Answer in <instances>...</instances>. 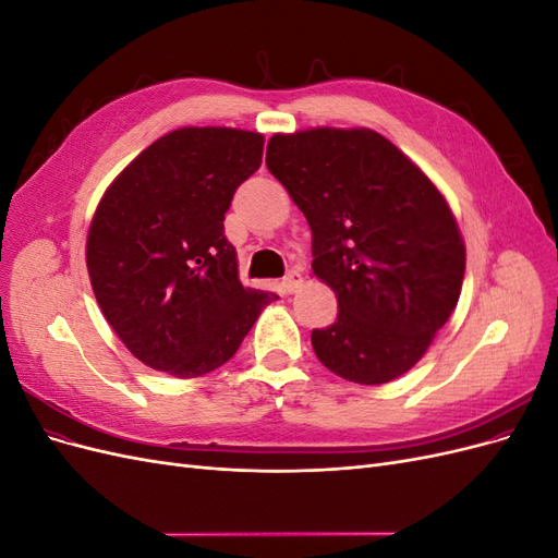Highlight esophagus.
Here are the masks:
<instances>
[{"label":"esophagus","instance_id":"1","mask_svg":"<svg viewBox=\"0 0 558 558\" xmlns=\"http://www.w3.org/2000/svg\"><path fill=\"white\" fill-rule=\"evenodd\" d=\"M300 283H302V275L298 272V269H291V272L286 275L283 281H281V293H283V295L295 293V291L300 289Z\"/></svg>","mask_w":558,"mask_h":558}]
</instances>
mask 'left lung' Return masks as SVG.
Segmentation results:
<instances>
[{"label": "left lung", "mask_w": 558, "mask_h": 558, "mask_svg": "<svg viewBox=\"0 0 558 558\" xmlns=\"http://www.w3.org/2000/svg\"><path fill=\"white\" fill-rule=\"evenodd\" d=\"M265 162L305 214L312 269L340 307L312 330L316 359L353 384L398 379L461 295L465 244L445 195L367 128L275 134Z\"/></svg>", "instance_id": "1"}]
</instances>
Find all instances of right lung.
I'll return each mask as SVG.
<instances>
[{
  "label": "right lung",
  "mask_w": 558,
  "mask_h": 558,
  "mask_svg": "<svg viewBox=\"0 0 558 558\" xmlns=\"http://www.w3.org/2000/svg\"><path fill=\"white\" fill-rule=\"evenodd\" d=\"M263 134L167 132L113 179L86 242L97 305L144 365L193 379L228 363L275 293L244 289L223 221Z\"/></svg>",
  "instance_id": "obj_1"
}]
</instances>
